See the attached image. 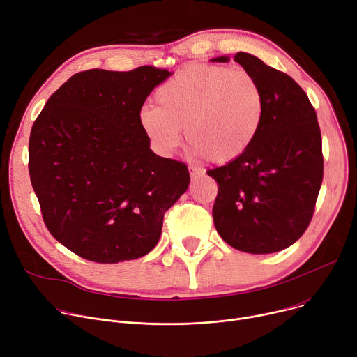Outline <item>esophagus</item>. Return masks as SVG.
Wrapping results in <instances>:
<instances>
[{
	"mask_svg": "<svg viewBox=\"0 0 357 357\" xmlns=\"http://www.w3.org/2000/svg\"><path fill=\"white\" fill-rule=\"evenodd\" d=\"M188 172H190V177L193 180L199 178L200 176H203V172L200 169H197V167H188Z\"/></svg>",
	"mask_w": 357,
	"mask_h": 357,
	"instance_id": "obj_1",
	"label": "esophagus"
}]
</instances>
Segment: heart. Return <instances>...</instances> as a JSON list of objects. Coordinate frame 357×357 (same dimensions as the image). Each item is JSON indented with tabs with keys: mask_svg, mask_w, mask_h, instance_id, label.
Instances as JSON below:
<instances>
[{
	"mask_svg": "<svg viewBox=\"0 0 357 357\" xmlns=\"http://www.w3.org/2000/svg\"><path fill=\"white\" fill-rule=\"evenodd\" d=\"M155 107H144L139 123L162 154L183 139L199 157L227 164L257 141L265 118V93L254 73L223 65H188L155 92Z\"/></svg>",
	"mask_w": 357,
	"mask_h": 357,
	"instance_id": "1",
	"label": "heart"
}]
</instances>
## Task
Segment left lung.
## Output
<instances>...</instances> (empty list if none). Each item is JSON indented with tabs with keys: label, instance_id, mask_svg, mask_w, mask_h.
<instances>
[{
	"label": "left lung",
	"instance_id": "1",
	"mask_svg": "<svg viewBox=\"0 0 357 357\" xmlns=\"http://www.w3.org/2000/svg\"><path fill=\"white\" fill-rule=\"evenodd\" d=\"M234 60L259 80L266 109L248 153L207 172L218 183L213 222L232 248L272 254L297 242L312 219L324 172L321 132L316 109L294 79L249 53Z\"/></svg>",
	"mask_w": 357,
	"mask_h": 357
}]
</instances>
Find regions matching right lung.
<instances>
[{
    "label": "right lung",
    "instance_id": "right-lung-1",
    "mask_svg": "<svg viewBox=\"0 0 357 357\" xmlns=\"http://www.w3.org/2000/svg\"><path fill=\"white\" fill-rule=\"evenodd\" d=\"M172 73L154 66L73 75L33 123L29 173L49 232L83 259L118 264L157 245L187 190L181 161L150 149L139 112Z\"/></svg>",
    "mask_w": 357,
    "mask_h": 357
}]
</instances>
